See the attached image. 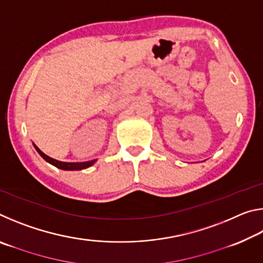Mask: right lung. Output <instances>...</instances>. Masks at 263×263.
<instances>
[{
    "label": "right lung",
    "mask_w": 263,
    "mask_h": 263,
    "mask_svg": "<svg viewBox=\"0 0 263 263\" xmlns=\"http://www.w3.org/2000/svg\"><path fill=\"white\" fill-rule=\"evenodd\" d=\"M33 146H34L35 151H37L39 155H41V157L44 160H45V161L53 164V166L57 167V168L62 169V171H81V169H86V168L91 167L92 164H94L97 161V159L91 160V161H84V162H64V161H59V160L53 159L51 157H48V155H46L44 152H42V151L39 149L34 144H33Z\"/></svg>",
    "instance_id": "add662e5"
}]
</instances>
